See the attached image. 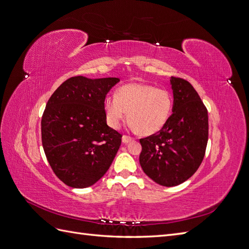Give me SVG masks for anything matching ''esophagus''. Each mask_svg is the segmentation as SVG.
<instances>
[{
	"instance_id": "1",
	"label": "esophagus",
	"mask_w": 249,
	"mask_h": 249,
	"mask_svg": "<svg viewBox=\"0 0 249 249\" xmlns=\"http://www.w3.org/2000/svg\"><path fill=\"white\" fill-rule=\"evenodd\" d=\"M134 140V138H131V137H129V136H123L122 137V142L125 144V143H128V142H130V141H132Z\"/></svg>"
}]
</instances>
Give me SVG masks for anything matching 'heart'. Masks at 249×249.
<instances>
[{"label": "heart", "instance_id": "b5f03b06", "mask_svg": "<svg viewBox=\"0 0 249 249\" xmlns=\"http://www.w3.org/2000/svg\"><path fill=\"white\" fill-rule=\"evenodd\" d=\"M173 109V96L166 89L153 85L130 83L123 85L104 101L108 125L117 129L127 119L141 135L159 131L169 120Z\"/></svg>", "mask_w": 249, "mask_h": 249}]
</instances>
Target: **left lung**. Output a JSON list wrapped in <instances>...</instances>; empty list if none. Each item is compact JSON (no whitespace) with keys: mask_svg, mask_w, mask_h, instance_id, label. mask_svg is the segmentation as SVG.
Here are the masks:
<instances>
[{"mask_svg":"<svg viewBox=\"0 0 249 249\" xmlns=\"http://www.w3.org/2000/svg\"><path fill=\"white\" fill-rule=\"evenodd\" d=\"M173 113L156 134L140 139L143 172L163 187L178 186L197 171L208 142V111L186 79L171 77Z\"/></svg>","mask_w":249,"mask_h":249,"instance_id":"obj_1","label":"left lung"}]
</instances>
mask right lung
<instances>
[{
  "label": "right lung",
  "mask_w": 249,
  "mask_h": 249,
  "mask_svg": "<svg viewBox=\"0 0 249 249\" xmlns=\"http://www.w3.org/2000/svg\"><path fill=\"white\" fill-rule=\"evenodd\" d=\"M120 79L74 76L46 104L41 119L42 146L52 170L67 186L88 188L106 174L122 135L106 123L104 101Z\"/></svg>",
  "instance_id": "add662e5"
}]
</instances>
